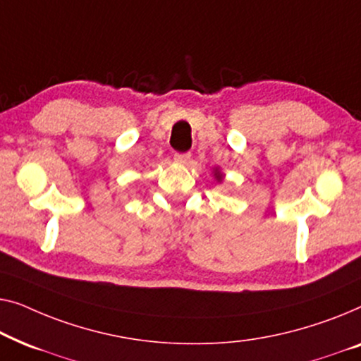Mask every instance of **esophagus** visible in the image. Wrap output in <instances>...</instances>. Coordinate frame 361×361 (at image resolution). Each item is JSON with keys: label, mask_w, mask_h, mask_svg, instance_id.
Returning <instances> with one entry per match:
<instances>
[{"label": "esophagus", "mask_w": 361, "mask_h": 361, "mask_svg": "<svg viewBox=\"0 0 361 361\" xmlns=\"http://www.w3.org/2000/svg\"><path fill=\"white\" fill-rule=\"evenodd\" d=\"M191 160L190 154H175V161L180 165H188Z\"/></svg>", "instance_id": "34e87169"}]
</instances>
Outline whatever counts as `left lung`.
<instances>
[{"mask_svg": "<svg viewBox=\"0 0 361 361\" xmlns=\"http://www.w3.org/2000/svg\"><path fill=\"white\" fill-rule=\"evenodd\" d=\"M214 178H216L217 183L222 181V173H221L219 169H214Z\"/></svg>", "mask_w": 361, "mask_h": 361, "instance_id": "8db88e82", "label": "left lung"}]
</instances>
